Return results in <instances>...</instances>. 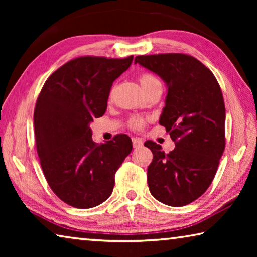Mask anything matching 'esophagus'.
Returning a JSON list of instances; mask_svg holds the SVG:
<instances>
[{
    "instance_id": "34e87169",
    "label": "esophagus",
    "mask_w": 257,
    "mask_h": 257,
    "mask_svg": "<svg viewBox=\"0 0 257 257\" xmlns=\"http://www.w3.org/2000/svg\"><path fill=\"white\" fill-rule=\"evenodd\" d=\"M133 146L134 149H139L143 146V141L141 138H133Z\"/></svg>"
}]
</instances>
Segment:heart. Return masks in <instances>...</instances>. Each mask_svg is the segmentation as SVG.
I'll use <instances>...</instances> for the list:
<instances>
[{
    "mask_svg": "<svg viewBox=\"0 0 257 257\" xmlns=\"http://www.w3.org/2000/svg\"><path fill=\"white\" fill-rule=\"evenodd\" d=\"M139 81H141L142 87H146V86H149L151 84H153V82L159 81V80L152 75H149V73H144V75L141 76V78H139ZM132 125L134 128H141L143 125V120L135 118L132 121Z\"/></svg>",
    "mask_w": 257,
    "mask_h": 257,
    "instance_id": "heart-1",
    "label": "heart"
}]
</instances>
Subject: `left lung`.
Here are the masks:
<instances>
[{"label": "left lung", "instance_id": "8db88e82", "mask_svg": "<svg viewBox=\"0 0 257 257\" xmlns=\"http://www.w3.org/2000/svg\"><path fill=\"white\" fill-rule=\"evenodd\" d=\"M136 63L167 85L159 122L176 143L169 154L154 142L145 143L153 153L147 169L150 191L165 205H187L205 193L224 151L222 93L214 75L190 55H138Z\"/></svg>", "mask_w": 257, "mask_h": 257}]
</instances>
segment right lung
I'll return each mask as SVG.
<instances>
[{"label": "right lung", "instance_id": "1", "mask_svg": "<svg viewBox=\"0 0 257 257\" xmlns=\"http://www.w3.org/2000/svg\"><path fill=\"white\" fill-rule=\"evenodd\" d=\"M134 56H81L49 77L34 112L37 153L52 190L77 208L97 206L111 196L114 176L133 150L127 135L96 145L90 123L106 111L113 81Z\"/></svg>", "mask_w": 257, "mask_h": 257}]
</instances>
